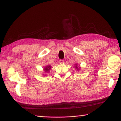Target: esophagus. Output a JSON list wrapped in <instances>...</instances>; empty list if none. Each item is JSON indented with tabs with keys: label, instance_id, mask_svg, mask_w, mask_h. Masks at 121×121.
I'll return each instance as SVG.
<instances>
[{
	"label": "esophagus",
	"instance_id": "obj_1",
	"mask_svg": "<svg viewBox=\"0 0 121 121\" xmlns=\"http://www.w3.org/2000/svg\"><path fill=\"white\" fill-rule=\"evenodd\" d=\"M59 63H61V64H63L64 63V60H59Z\"/></svg>",
	"mask_w": 121,
	"mask_h": 121
}]
</instances>
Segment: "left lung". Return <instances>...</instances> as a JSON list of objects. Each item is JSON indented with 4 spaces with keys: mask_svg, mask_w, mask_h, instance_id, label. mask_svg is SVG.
Returning <instances> with one entry per match:
<instances>
[{
    "mask_svg": "<svg viewBox=\"0 0 121 121\" xmlns=\"http://www.w3.org/2000/svg\"><path fill=\"white\" fill-rule=\"evenodd\" d=\"M75 65H75V68L77 69V70L78 71V70H80V69H81V67H78L77 66V65H78L77 63H76Z\"/></svg>",
    "mask_w": 121,
    "mask_h": 121,
    "instance_id": "left-lung-1",
    "label": "left lung"
}]
</instances>
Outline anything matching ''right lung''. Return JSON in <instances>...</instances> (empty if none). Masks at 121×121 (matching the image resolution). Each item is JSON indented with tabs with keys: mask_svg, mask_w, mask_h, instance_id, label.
Masks as SVG:
<instances>
[{
	"mask_svg": "<svg viewBox=\"0 0 121 121\" xmlns=\"http://www.w3.org/2000/svg\"><path fill=\"white\" fill-rule=\"evenodd\" d=\"M51 65H46V66L44 67V69H43V70L44 71V72L45 73H48L49 71H50V70H51Z\"/></svg>",
	"mask_w": 121,
	"mask_h": 121,
	"instance_id": "right-lung-1",
	"label": "right lung"
}]
</instances>
